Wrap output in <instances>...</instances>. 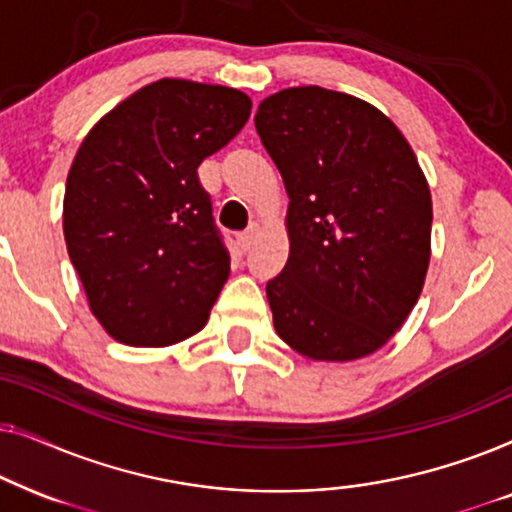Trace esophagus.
<instances>
[{"instance_id":"1","label":"esophagus","mask_w":512,"mask_h":512,"mask_svg":"<svg viewBox=\"0 0 512 512\" xmlns=\"http://www.w3.org/2000/svg\"><path fill=\"white\" fill-rule=\"evenodd\" d=\"M256 237H258V226L254 223V226H249L247 230H244V233L237 235V244H240L242 251H247V249L254 247Z\"/></svg>"}]
</instances>
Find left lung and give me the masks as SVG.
I'll return each mask as SVG.
<instances>
[{"mask_svg": "<svg viewBox=\"0 0 512 512\" xmlns=\"http://www.w3.org/2000/svg\"><path fill=\"white\" fill-rule=\"evenodd\" d=\"M256 130L289 195V261L265 286L277 335L314 361L377 352L431 261V191L415 151L373 104L319 86L265 97Z\"/></svg>", "mask_w": 512, "mask_h": 512, "instance_id": "8db88e82", "label": "left lung"}]
</instances>
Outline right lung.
Here are the masks:
<instances>
[{
	"label": "right lung",
	"mask_w": 512,
	"mask_h": 512,
	"mask_svg": "<svg viewBox=\"0 0 512 512\" xmlns=\"http://www.w3.org/2000/svg\"><path fill=\"white\" fill-rule=\"evenodd\" d=\"M247 93L186 79L139 88L93 125L62 202L69 258L111 338L167 347L207 324L230 275L198 167L244 128Z\"/></svg>",
	"instance_id": "right-lung-1"
}]
</instances>
